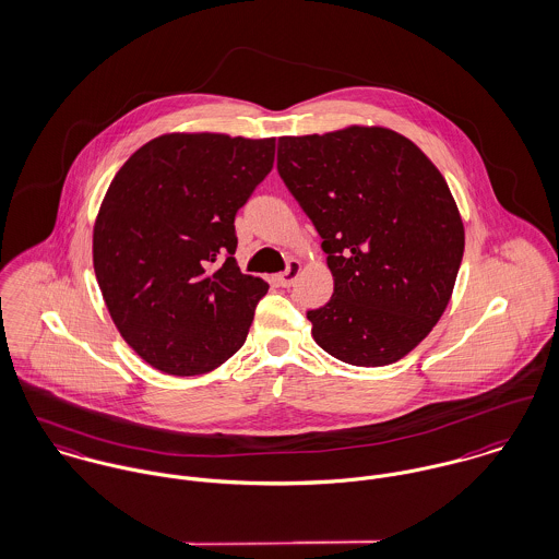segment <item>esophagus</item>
Masks as SVG:
<instances>
[{
    "instance_id": "1",
    "label": "esophagus",
    "mask_w": 559,
    "mask_h": 559,
    "mask_svg": "<svg viewBox=\"0 0 559 559\" xmlns=\"http://www.w3.org/2000/svg\"><path fill=\"white\" fill-rule=\"evenodd\" d=\"M300 270H302L300 261L292 259V261H289V265H287V270H285V272H281V274L276 276L278 285H281V287H292V285L298 281V276H300Z\"/></svg>"
}]
</instances>
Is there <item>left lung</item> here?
Returning a JSON list of instances; mask_svg holds the SVG:
<instances>
[{"instance_id":"8db88e82","label":"left lung","mask_w":559,"mask_h":559,"mask_svg":"<svg viewBox=\"0 0 559 559\" xmlns=\"http://www.w3.org/2000/svg\"><path fill=\"white\" fill-rule=\"evenodd\" d=\"M278 173L322 235L335 292L309 311L316 343L382 367L445 313L464 224L445 177L406 135L376 124L278 138Z\"/></svg>"}]
</instances>
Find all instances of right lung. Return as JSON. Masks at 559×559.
<instances>
[{
  "label": "right lung",
  "mask_w": 559,
  "mask_h": 559,
  "mask_svg": "<svg viewBox=\"0 0 559 559\" xmlns=\"http://www.w3.org/2000/svg\"><path fill=\"white\" fill-rule=\"evenodd\" d=\"M274 142L164 133L114 175L93 265L114 326L153 369L210 373L243 345L267 283L239 272L233 223L272 170Z\"/></svg>",
  "instance_id": "1"
}]
</instances>
